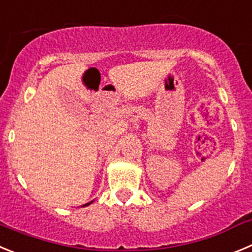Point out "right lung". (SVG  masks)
Returning <instances> with one entry per match:
<instances>
[{"instance_id": "right-lung-1", "label": "right lung", "mask_w": 252, "mask_h": 252, "mask_svg": "<svg viewBox=\"0 0 252 252\" xmlns=\"http://www.w3.org/2000/svg\"><path fill=\"white\" fill-rule=\"evenodd\" d=\"M91 203H93V201H91ZM91 203H88V204H86V205H83V206H87V205H89V204Z\"/></svg>"}]
</instances>
